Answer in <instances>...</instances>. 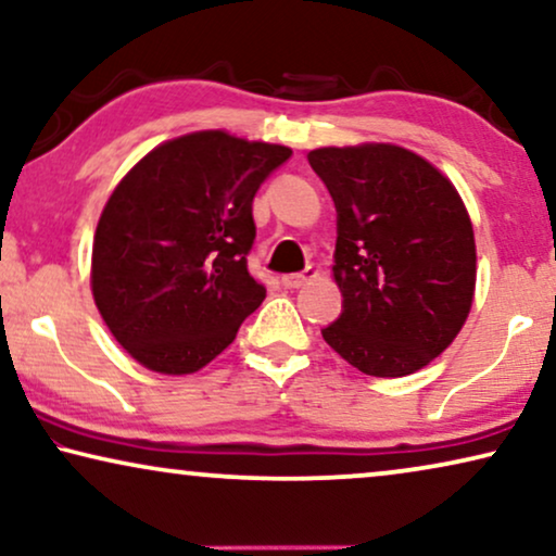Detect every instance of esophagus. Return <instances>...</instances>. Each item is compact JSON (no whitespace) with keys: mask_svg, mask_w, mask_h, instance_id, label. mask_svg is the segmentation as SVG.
Returning a JSON list of instances; mask_svg holds the SVG:
<instances>
[{"mask_svg":"<svg viewBox=\"0 0 556 556\" xmlns=\"http://www.w3.org/2000/svg\"><path fill=\"white\" fill-rule=\"evenodd\" d=\"M318 270L314 268V265H306V270L301 273H288V276H283V286L286 288H301L303 283H308L311 278H316Z\"/></svg>","mask_w":556,"mask_h":556,"instance_id":"34e87169","label":"esophagus"}]
</instances>
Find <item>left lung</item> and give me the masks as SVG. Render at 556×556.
Returning <instances> with one entry per match:
<instances>
[{
  "instance_id": "1",
  "label": "left lung",
  "mask_w": 556,
  "mask_h": 556,
  "mask_svg": "<svg viewBox=\"0 0 556 556\" xmlns=\"http://www.w3.org/2000/svg\"><path fill=\"white\" fill-rule=\"evenodd\" d=\"M337 207L333 278L344 303L324 341L371 377L422 369L458 337L476 288L473 227L455 187L392 143L316 149Z\"/></svg>"
}]
</instances>
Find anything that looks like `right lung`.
I'll use <instances>...</instances> for the list:
<instances>
[{"instance_id": "obj_1", "label": "right lung", "mask_w": 556, "mask_h": 556, "mask_svg": "<svg viewBox=\"0 0 556 556\" xmlns=\"http://www.w3.org/2000/svg\"><path fill=\"white\" fill-rule=\"evenodd\" d=\"M293 151L225 131L179 136L113 189L93 240V299L136 362L202 369L232 344L265 286L248 270L257 189Z\"/></svg>"}]
</instances>
